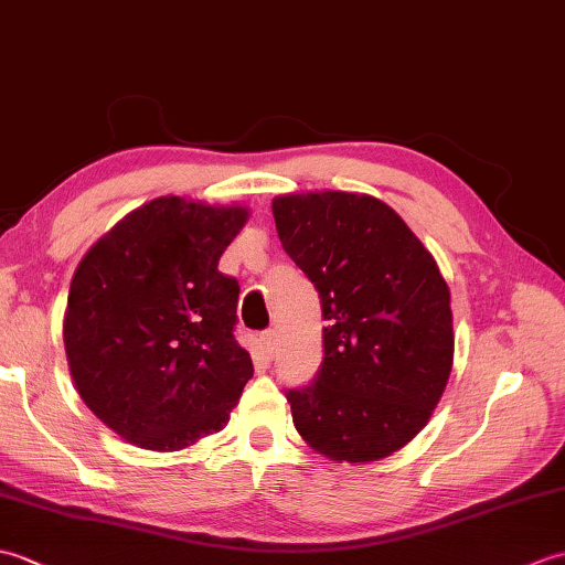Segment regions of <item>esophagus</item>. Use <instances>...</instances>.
I'll use <instances>...</instances> for the list:
<instances>
[{
	"label": "esophagus",
	"mask_w": 565,
	"mask_h": 565,
	"mask_svg": "<svg viewBox=\"0 0 565 565\" xmlns=\"http://www.w3.org/2000/svg\"><path fill=\"white\" fill-rule=\"evenodd\" d=\"M259 342H262L264 350H267V352L271 354V352H274V347H276V330H264V332H262V338H259Z\"/></svg>",
	"instance_id": "esophagus-1"
}]
</instances>
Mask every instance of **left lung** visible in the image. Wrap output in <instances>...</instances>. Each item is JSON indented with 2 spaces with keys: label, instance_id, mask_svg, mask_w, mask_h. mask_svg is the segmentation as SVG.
<instances>
[{
  "label": "left lung",
  "instance_id": "1",
  "mask_svg": "<svg viewBox=\"0 0 565 565\" xmlns=\"http://www.w3.org/2000/svg\"><path fill=\"white\" fill-rule=\"evenodd\" d=\"M271 213L328 320L316 381L286 393L298 435L338 463L386 459L429 423L447 388L449 286L401 215L374 196L301 191L276 196Z\"/></svg>",
  "mask_w": 565,
  "mask_h": 565
}]
</instances>
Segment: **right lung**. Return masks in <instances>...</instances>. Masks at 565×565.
<instances>
[{"instance_id": "obj_1", "label": "right lung", "mask_w": 565, "mask_h": 565, "mask_svg": "<svg viewBox=\"0 0 565 565\" xmlns=\"http://www.w3.org/2000/svg\"><path fill=\"white\" fill-rule=\"evenodd\" d=\"M247 218L239 203L158 196L77 264L63 320L70 376L128 444L194 447L227 425L255 374L233 334L239 286L218 271Z\"/></svg>"}]
</instances>
